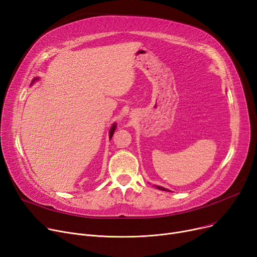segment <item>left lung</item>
I'll use <instances>...</instances> for the list:
<instances>
[{
	"label": "left lung",
	"instance_id": "obj_1",
	"mask_svg": "<svg viewBox=\"0 0 257 257\" xmlns=\"http://www.w3.org/2000/svg\"><path fill=\"white\" fill-rule=\"evenodd\" d=\"M158 190H160V191H166V192H170L169 190H167V188H165V187H161V186H156Z\"/></svg>",
	"mask_w": 257,
	"mask_h": 257
}]
</instances>
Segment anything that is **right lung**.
Segmentation results:
<instances>
[{"label": "right lung", "mask_w": 257, "mask_h": 257, "mask_svg": "<svg viewBox=\"0 0 257 257\" xmlns=\"http://www.w3.org/2000/svg\"><path fill=\"white\" fill-rule=\"evenodd\" d=\"M34 80H37V78H36V79H34ZM34 80H33V81H34ZM115 127H116V126H115V125H113V126L111 127V129H110V134H109L110 139L112 138V134H113V132H114V130H115Z\"/></svg>", "instance_id": "add662e5"}]
</instances>
